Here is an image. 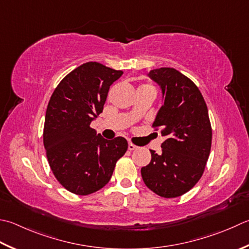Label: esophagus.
I'll list each match as a JSON object with an SVG mask.
<instances>
[{"instance_id": "obj_1", "label": "esophagus", "mask_w": 249, "mask_h": 249, "mask_svg": "<svg viewBox=\"0 0 249 249\" xmlns=\"http://www.w3.org/2000/svg\"><path fill=\"white\" fill-rule=\"evenodd\" d=\"M138 147H137V145H135L134 143H131V142H129L128 143V150L129 151H133V150H136V149H137Z\"/></svg>"}]
</instances>
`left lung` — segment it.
<instances>
[{"label":"left lung","instance_id":"obj_1","mask_svg":"<svg viewBox=\"0 0 249 249\" xmlns=\"http://www.w3.org/2000/svg\"><path fill=\"white\" fill-rule=\"evenodd\" d=\"M162 89L163 105L153 122L166 140L162 153L150 150L141 176L151 191L166 198L187 193L201 179L212 147L206 102L194 83L174 68L149 72Z\"/></svg>","mask_w":249,"mask_h":249}]
</instances>
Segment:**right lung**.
<instances>
[{"label": "right lung", "instance_id": "add662e5", "mask_svg": "<svg viewBox=\"0 0 249 249\" xmlns=\"http://www.w3.org/2000/svg\"><path fill=\"white\" fill-rule=\"evenodd\" d=\"M123 74L99 62H86L58 84L48 102L43 142L53 174L63 188L89 196L104 188L128 143L125 138L107 140L90 127Z\"/></svg>", "mask_w": 249, "mask_h": 249}]
</instances>
